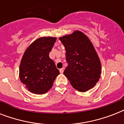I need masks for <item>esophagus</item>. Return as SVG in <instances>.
I'll use <instances>...</instances> for the list:
<instances>
[{
	"label": "esophagus",
	"mask_w": 124,
	"mask_h": 124,
	"mask_svg": "<svg viewBox=\"0 0 124 124\" xmlns=\"http://www.w3.org/2000/svg\"><path fill=\"white\" fill-rule=\"evenodd\" d=\"M59 71H60V73H63V72H64V68H61V69L59 70Z\"/></svg>",
	"instance_id": "34e87169"
}]
</instances>
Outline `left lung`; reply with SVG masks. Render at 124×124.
Here are the masks:
<instances>
[{
    "mask_svg": "<svg viewBox=\"0 0 124 124\" xmlns=\"http://www.w3.org/2000/svg\"><path fill=\"white\" fill-rule=\"evenodd\" d=\"M59 40L65 47L68 64L64 75L80 92L93 88L100 77L101 64L90 40L79 31L60 37Z\"/></svg>",
    "mask_w": 124,
    "mask_h": 124,
    "instance_id": "left-lung-1",
    "label": "left lung"
}]
</instances>
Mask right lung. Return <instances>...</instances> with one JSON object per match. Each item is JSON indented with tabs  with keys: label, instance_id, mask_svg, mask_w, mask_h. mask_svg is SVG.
I'll return each mask as SVG.
<instances>
[{
	"label": "right lung",
	"instance_id": "obj_1",
	"mask_svg": "<svg viewBox=\"0 0 124 124\" xmlns=\"http://www.w3.org/2000/svg\"><path fill=\"white\" fill-rule=\"evenodd\" d=\"M56 38L41 37L30 45L22 56L19 68L20 81L30 92L44 94L60 74L49 54Z\"/></svg>",
	"mask_w": 124,
	"mask_h": 124
}]
</instances>
